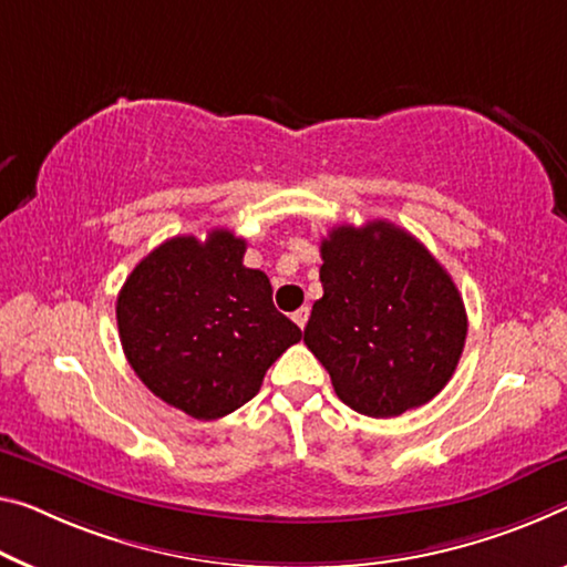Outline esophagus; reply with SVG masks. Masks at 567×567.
Here are the masks:
<instances>
[{
	"label": "esophagus",
	"instance_id": "esophagus-1",
	"mask_svg": "<svg viewBox=\"0 0 567 567\" xmlns=\"http://www.w3.org/2000/svg\"><path fill=\"white\" fill-rule=\"evenodd\" d=\"M293 321H296V327H307V321H309V307H301L299 311H293V317H291Z\"/></svg>",
	"mask_w": 567,
	"mask_h": 567
}]
</instances>
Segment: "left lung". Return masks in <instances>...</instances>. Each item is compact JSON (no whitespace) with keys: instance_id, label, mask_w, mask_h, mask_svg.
Here are the masks:
<instances>
[{"instance_id":"obj_1","label":"left lung","mask_w":567,"mask_h":567,"mask_svg":"<svg viewBox=\"0 0 567 567\" xmlns=\"http://www.w3.org/2000/svg\"><path fill=\"white\" fill-rule=\"evenodd\" d=\"M319 278L303 329L313 357L352 411L395 417L446 388L466 342L454 278L411 233L388 220L339 225L321 240Z\"/></svg>"}]
</instances>
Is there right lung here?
<instances>
[{
	"mask_svg": "<svg viewBox=\"0 0 567 567\" xmlns=\"http://www.w3.org/2000/svg\"><path fill=\"white\" fill-rule=\"evenodd\" d=\"M246 240L215 228L154 248L121 286V347L156 398L215 421L254 398L301 329L274 307L271 281L243 266Z\"/></svg>",
	"mask_w": 567,
	"mask_h": 567,
	"instance_id": "1",
	"label": "right lung"
}]
</instances>
